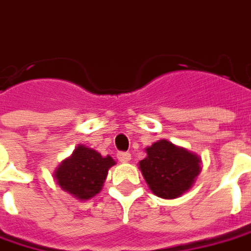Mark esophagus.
I'll use <instances>...</instances> for the list:
<instances>
[{"label":"esophagus","mask_w":251,"mask_h":251,"mask_svg":"<svg viewBox=\"0 0 251 251\" xmlns=\"http://www.w3.org/2000/svg\"><path fill=\"white\" fill-rule=\"evenodd\" d=\"M117 160L120 162H128L131 160V154L128 151H119L117 153Z\"/></svg>","instance_id":"esophagus-1"}]
</instances>
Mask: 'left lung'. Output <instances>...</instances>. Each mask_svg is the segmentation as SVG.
Segmentation results:
<instances>
[{
  "mask_svg": "<svg viewBox=\"0 0 251 251\" xmlns=\"http://www.w3.org/2000/svg\"><path fill=\"white\" fill-rule=\"evenodd\" d=\"M146 153L139 168L150 190L165 200L187 191L201 171L198 155L164 139L146 149Z\"/></svg>",
  "mask_w": 251,
  "mask_h": 251,
  "instance_id": "1",
  "label": "left lung"
}]
</instances>
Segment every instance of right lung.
<instances>
[{
	"mask_svg": "<svg viewBox=\"0 0 251 251\" xmlns=\"http://www.w3.org/2000/svg\"><path fill=\"white\" fill-rule=\"evenodd\" d=\"M112 165H115L112 157H102L96 150L80 145L63 161L54 176L63 190L79 200H90L101 190Z\"/></svg>",
	"mask_w": 251,
	"mask_h": 251,
	"instance_id": "obj_1",
	"label": "right lung"
}]
</instances>
